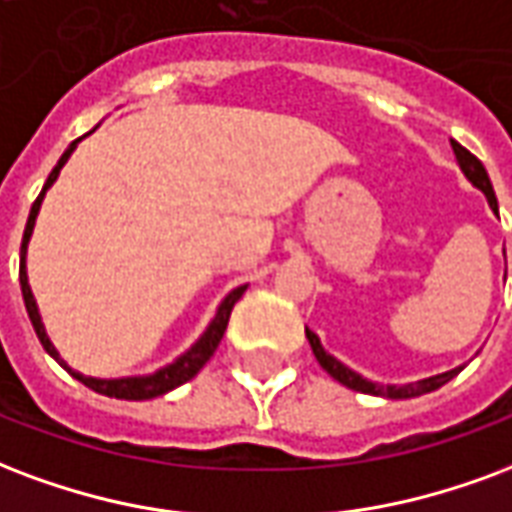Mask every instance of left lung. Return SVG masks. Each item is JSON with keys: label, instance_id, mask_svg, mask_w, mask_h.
<instances>
[{"label": "left lung", "instance_id": "8db88e82", "mask_svg": "<svg viewBox=\"0 0 512 512\" xmlns=\"http://www.w3.org/2000/svg\"><path fill=\"white\" fill-rule=\"evenodd\" d=\"M450 146H453V154H456V160L458 165H461V170H464V176H467L475 187L483 189L488 198V206L494 208V211H499L497 195H494V187H491V181H488V173L486 168H483V162H480L472 151L464 149L461 143H456V140H450ZM306 339H309V344H312V352H314V358H317V363L323 366L325 372L331 374L333 380H339L342 385L352 388V391L372 393V396H385V399H415V396H423V393L437 391V388H442L445 382L453 380V377L464 369V366H458V369H453V372L437 374V377H429V380L410 382V385H377V382L363 380L361 374L350 372V369L342 366V363L336 361L333 355H328V352L320 347V339H317L309 328H306Z\"/></svg>", "mask_w": 512, "mask_h": 512}]
</instances>
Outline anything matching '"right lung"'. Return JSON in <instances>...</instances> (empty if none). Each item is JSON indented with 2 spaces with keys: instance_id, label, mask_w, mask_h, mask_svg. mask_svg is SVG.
Returning a JSON list of instances; mask_svg holds the SVG:
<instances>
[{
  "instance_id": "1",
  "label": "right lung",
  "mask_w": 512,
  "mask_h": 512,
  "mask_svg": "<svg viewBox=\"0 0 512 512\" xmlns=\"http://www.w3.org/2000/svg\"><path fill=\"white\" fill-rule=\"evenodd\" d=\"M78 140H73V143H70V149L64 151L62 160L56 162V168L51 170V176H48V181H45L43 192H40V195H37V200L32 203V211H29V219H26V227H24V241H21V268H18L21 293H24V304H26V312H29V320H32V325H34V333H37V339H40V344L45 347V352H48V355H54L56 361L62 363V366H64V361L59 358V352L54 350V344L48 342V336H45V328H43V323H40V314H37V304H34V295H32V290H29V282H26V244H29V236H32L34 219H37V211H40V203H43L45 192H48V187H51V184L56 181L59 170L64 168V162L70 160V154L75 151V143H78ZM244 290H246V285L236 287L233 293L227 295L225 301H222V306H219L214 323L208 325V331L200 336L198 344H195V347H192L189 352H184L179 361L170 363V366H165V369H160V372L149 374V377H127V380H97V377H83V374H75V372H73V377L75 380H81L86 388H92V391L102 393V396H111V399H127V401L154 399V396H162V393L179 388V385H184V382L192 380V377H195V374H198L200 369L206 366L208 358L214 355V350H217L219 342H222V336H225L230 312H233V306H236L238 298L244 295Z\"/></svg>"
}]
</instances>
